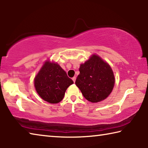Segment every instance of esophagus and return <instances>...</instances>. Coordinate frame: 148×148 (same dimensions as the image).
<instances>
[{
    "instance_id": "1",
    "label": "esophagus",
    "mask_w": 148,
    "mask_h": 148,
    "mask_svg": "<svg viewBox=\"0 0 148 148\" xmlns=\"http://www.w3.org/2000/svg\"><path fill=\"white\" fill-rule=\"evenodd\" d=\"M72 80H73V82H75V81H76V76H74L73 77H72Z\"/></svg>"
}]
</instances>
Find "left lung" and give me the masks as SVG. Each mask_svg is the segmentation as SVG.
I'll use <instances>...</instances> for the list:
<instances>
[{
  "instance_id": "1",
  "label": "left lung",
  "mask_w": 148,
  "mask_h": 148,
  "mask_svg": "<svg viewBox=\"0 0 148 148\" xmlns=\"http://www.w3.org/2000/svg\"><path fill=\"white\" fill-rule=\"evenodd\" d=\"M76 86L87 101L98 102L111 93L115 84L113 71L107 62L93 55L79 67Z\"/></svg>"
}]
</instances>
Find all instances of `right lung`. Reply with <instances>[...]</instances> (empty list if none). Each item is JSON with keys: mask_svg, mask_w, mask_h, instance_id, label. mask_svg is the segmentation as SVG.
I'll return each instance as SVG.
<instances>
[{"mask_svg": "<svg viewBox=\"0 0 148 148\" xmlns=\"http://www.w3.org/2000/svg\"><path fill=\"white\" fill-rule=\"evenodd\" d=\"M73 83L58 64L49 61L45 62L34 79L38 94L51 104L61 102L66 89Z\"/></svg>", "mask_w": 148, "mask_h": 148, "instance_id": "add662e5", "label": "right lung"}]
</instances>
